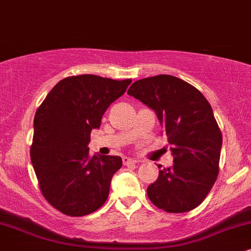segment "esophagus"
<instances>
[{"label":"esophagus","mask_w":251,"mask_h":251,"mask_svg":"<svg viewBox=\"0 0 251 251\" xmlns=\"http://www.w3.org/2000/svg\"><path fill=\"white\" fill-rule=\"evenodd\" d=\"M123 163H124V165H129V164H135V163H138V160L132 158V157L125 156V157H123Z\"/></svg>","instance_id":"1"}]
</instances>
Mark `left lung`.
I'll use <instances>...</instances> for the list:
<instances>
[{
    "instance_id": "obj_1",
    "label": "left lung",
    "mask_w": 251,
    "mask_h": 251,
    "mask_svg": "<svg viewBox=\"0 0 251 251\" xmlns=\"http://www.w3.org/2000/svg\"><path fill=\"white\" fill-rule=\"evenodd\" d=\"M127 94L156 112L175 158L171 168L158 165V178L147 188L149 200L170 213L195 209L216 182L223 143L208 100L190 83L169 75L138 80Z\"/></svg>"
}]
</instances>
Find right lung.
Masks as SVG:
<instances>
[{
	"mask_svg": "<svg viewBox=\"0 0 251 251\" xmlns=\"http://www.w3.org/2000/svg\"><path fill=\"white\" fill-rule=\"evenodd\" d=\"M131 79L73 75L56 83L34 117L31 160L45 199L58 211L81 217L96 211L109 196L119 156L89 153L93 128L126 92Z\"/></svg>",
	"mask_w": 251,
	"mask_h": 251,
	"instance_id": "obj_1",
	"label": "right lung"
}]
</instances>
